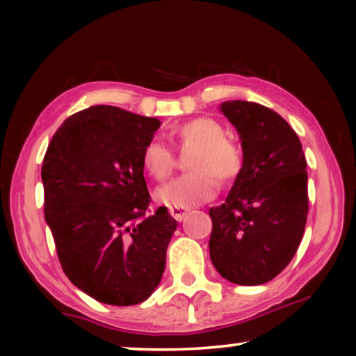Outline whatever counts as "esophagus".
Instances as JSON below:
<instances>
[{
	"mask_svg": "<svg viewBox=\"0 0 356 356\" xmlns=\"http://www.w3.org/2000/svg\"><path fill=\"white\" fill-rule=\"evenodd\" d=\"M170 213L172 215V218L176 221H184V218L188 215V209H182V207H171Z\"/></svg>",
	"mask_w": 356,
	"mask_h": 356,
	"instance_id": "1",
	"label": "esophagus"
}]
</instances>
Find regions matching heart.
Listing matches in <instances>:
<instances>
[{
    "label": "heart",
    "instance_id": "obj_1",
    "mask_svg": "<svg viewBox=\"0 0 356 356\" xmlns=\"http://www.w3.org/2000/svg\"><path fill=\"white\" fill-rule=\"evenodd\" d=\"M171 140L180 152H191L186 168L190 174L171 180L155 191V200L166 207L188 209L213 200L221 182L236 179L243 166V154L226 138V129L212 118H197L177 125ZM141 165L150 177L165 180L176 168V155L159 141L143 149Z\"/></svg>",
    "mask_w": 356,
    "mask_h": 356
}]
</instances>
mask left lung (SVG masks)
Segmentation results:
<instances>
[{
    "label": "left lung",
    "mask_w": 356,
    "mask_h": 356,
    "mask_svg": "<svg viewBox=\"0 0 356 356\" xmlns=\"http://www.w3.org/2000/svg\"><path fill=\"white\" fill-rule=\"evenodd\" d=\"M220 111L242 141L243 166L226 197L210 209V261L238 286L273 280L292 261L308 216V174L298 136L278 113L245 100Z\"/></svg>",
    "instance_id": "left-lung-1"
}]
</instances>
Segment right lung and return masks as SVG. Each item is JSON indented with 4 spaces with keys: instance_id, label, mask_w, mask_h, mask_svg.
I'll return each mask as SVG.
<instances>
[{
    "instance_id": "right-lung-1",
    "label": "right lung",
    "mask_w": 356,
    "mask_h": 356,
    "mask_svg": "<svg viewBox=\"0 0 356 356\" xmlns=\"http://www.w3.org/2000/svg\"><path fill=\"white\" fill-rule=\"evenodd\" d=\"M160 125L95 105L65 119L48 144L45 221L65 276L100 303H141L165 272L177 221L166 207L143 218L150 196L141 155Z\"/></svg>"
}]
</instances>
